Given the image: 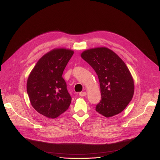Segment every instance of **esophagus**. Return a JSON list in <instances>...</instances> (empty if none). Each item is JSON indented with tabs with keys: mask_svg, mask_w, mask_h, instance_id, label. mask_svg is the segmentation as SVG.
<instances>
[{
	"mask_svg": "<svg viewBox=\"0 0 160 160\" xmlns=\"http://www.w3.org/2000/svg\"><path fill=\"white\" fill-rule=\"evenodd\" d=\"M79 95V96H81V97H84V96L86 95V92H80Z\"/></svg>",
	"mask_w": 160,
	"mask_h": 160,
	"instance_id": "obj_1",
	"label": "esophagus"
}]
</instances>
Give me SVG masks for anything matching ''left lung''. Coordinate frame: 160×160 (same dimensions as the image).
I'll return each mask as SVG.
<instances>
[{
  "label": "left lung",
  "instance_id": "obj_1",
  "mask_svg": "<svg viewBox=\"0 0 160 160\" xmlns=\"http://www.w3.org/2000/svg\"><path fill=\"white\" fill-rule=\"evenodd\" d=\"M81 57L92 67L99 79L102 97L96 111L106 118L121 112L134 93L133 80L125 62L107 48L88 49Z\"/></svg>",
  "mask_w": 160,
  "mask_h": 160
}]
</instances>
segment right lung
I'll list each match as a JSON object with an SVG mask.
<instances>
[{"label":"right lung","mask_w":160,"mask_h":160,"mask_svg":"<svg viewBox=\"0 0 160 160\" xmlns=\"http://www.w3.org/2000/svg\"><path fill=\"white\" fill-rule=\"evenodd\" d=\"M74 51L55 49L36 63L27 80V91L32 107L41 114L56 118L66 111L72 97L62 74Z\"/></svg>","instance_id":"add662e5"}]
</instances>
